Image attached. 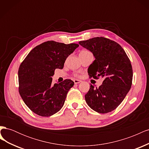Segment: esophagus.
I'll list each match as a JSON object with an SVG mask.
<instances>
[{
    "mask_svg": "<svg viewBox=\"0 0 149 149\" xmlns=\"http://www.w3.org/2000/svg\"><path fill=\"white\" fill-rule=\"evenodd\" d=\"M73 81H74V84H79V83H80L81 82V81L79 80V79H74Z\"/></svg>",
    "mask_w": 149,
    "mask_h": 149,
    "instance_id": "obj_1",
    "label": "esophagus"
}]
</instances>
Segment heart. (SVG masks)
I'll use <instances>...</instances> for the list:
<instances>
[{"label":"heart","mask_w":149,"mask_h":149,"mask_svg":"<svg viewBox=\"0 0 149 149\" xmlns=\"http://www.w3.org/2000/svg\"><path fill=\"white\" fill-rule=\"evenodd\" d=\"M81 52H88V51H86V50H83V51H81Z\"/></svg>","instance_id":"1"}]
</instances>
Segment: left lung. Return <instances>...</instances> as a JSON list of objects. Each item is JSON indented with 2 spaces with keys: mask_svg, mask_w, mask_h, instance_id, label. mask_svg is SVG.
<instances>
[{
  "mask_svg": "<svg viewBox=\"0 0 149 149\" xmlns=\"http://www.w3.org/2000/svg\"><path fill=\"white\" fill-rule=\"evenodd\" d=\"M79 44L91 52L95 58L88 68L91 77L104 78L99 88L91 84L85 95L88 105L105 114L118 107L131 88L133 72L130 60L120 45L104 37H94Z\"/></svg>",
  "mask_w": 149,
  "mask_h": 149,
  "instance_id": "1",
  "label": "left lung"
}]
</instances>
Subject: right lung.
I'll return each mask as SVG.
<instances>
[{
  "label": "right lung",
  "instance_id": "1",
  "mask_svg": "<svg viewBox=\"0 0 149 149\" xmlns=\"http://www.w3.org/2000/svg\"><path fill=\"white\" fill-rule=\"evenodd\" d=\"M79 47L55 41L44 42L31 49L18 72L19 93L29 109L40 116L49 117L63 106L74 82L66 79L52 84L55 69H63L65 60Z\"/></svg>",
  "mask_w": 149,
  "mask_h": 149
}]
</instances>
